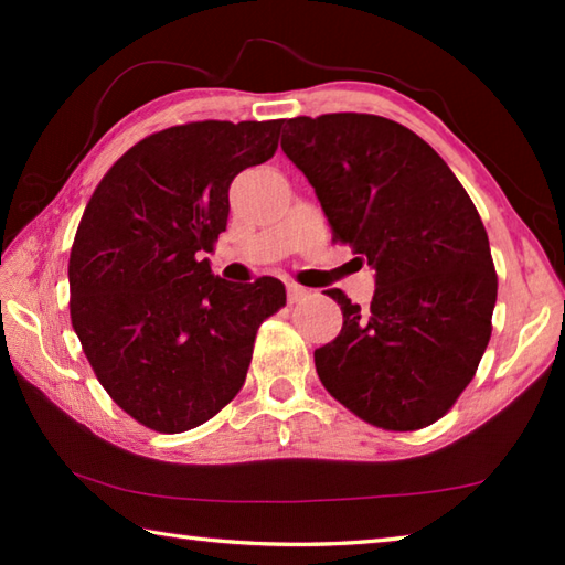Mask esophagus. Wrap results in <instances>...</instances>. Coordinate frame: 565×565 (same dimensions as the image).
Returning a JSON list of instances; mask_svg holds the SVG:
<instances>
[{
	"mask_svg": "<svg viewBox=\"0 0 565 565\" xmlns=\"http://www.w3.org/2000/svg\"><path fill=\"white\" fill-rule=\"evenodd\" d=\"M286 296H289V303H299L309 296V289H303L299 284H289L286 286Z\"/></svg>",
	"mask_w": 565,
	"mask_h": 565,
	"instance_id": "esophagus-1",
	"label": "esophagus"
}]
</instances>
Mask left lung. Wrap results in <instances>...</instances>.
I'll use <instances>...</instances> for the list:
<instances>
[{
	"label": "left lung",
	"mask_w": 565,
	"mask_h": 565,
	"mask_svg": "<svg viewBox=\"0 0 565 565\" xmlns=\"http://www.w3.org/2000/svg\"><path fill=\"white\" fill-rule=\"evenodd\" d=\"M281 149L317 191L333 242L376 269L361 309L341 289V333L313 351L323 388L386 431L448 414L476 376L499 294L471 196L424 139L376 114L294 117Z\"/></svg>",
	"instance_id": "1"
}]
</instances>
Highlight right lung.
Here are the masks:
<instances>
[{"mask_svg":"<svg viewBox=\"0 0 565 565\" xmlns=\"http://www.w3.org/2000/svg\"><path fill=\"white\" fill-rule=\"evenodd\" d=\"M284 119L189 121L137 141L94 189L70 254V313L114 404L159 434L216 416L244 386L256 331L286 306L274 276L228 284L214 252L228 184L279 147Z\"/></svg>","mask_w":565,"mask_h":565,"instance_id":"obj_1","label":"right lung"}]
</instances>
